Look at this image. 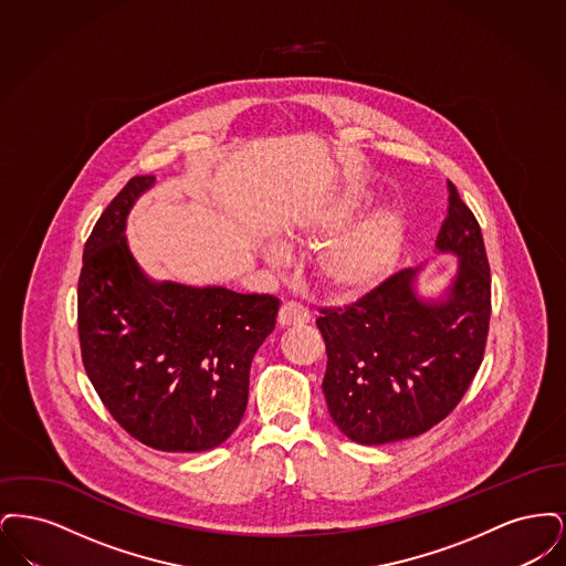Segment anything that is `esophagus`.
<instances>
[{"label":"esophagus","instance_id":"esophagus-1","mask_svg":"<svg viewBox=\"0 0 566 566\" xmlns=\"http://www.w3.org/2000/svg\"><path fill=\"white\" fill-rule=\"evenodd\" d=\"M277 323H280V326L310 323V312H307V307H303V305L296 303V301H286V303L280 307Z\"/></svg>","mask_w":566,"mask_h":566}]
</instances>
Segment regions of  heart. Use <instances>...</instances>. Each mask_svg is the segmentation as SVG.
<instances>
[{
    "instance_id": "b5f03b06",
    "label": "heart",
    "mask_w": 566,
    "mask_h": 566,
    "mask_svg": "<svg viewBox=\"0 0 566 566\" xmlns=\"http://www.w3.org/2000/svg\"><path fill=\"white\" fill-rule=\"evenodd\" d=\"M363 206L365 195L348 192L316 216L310 231L314 235H333L344 229ZM401 235L403 222L399 212L381 208L326 243L314 259V275L335 295H360L374 289L390 271L399 254ZM270 259L277 261V252H270Z\"/></svg>"
}]
</instances>
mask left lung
<instances>
[{"mask_svg":"<svg viewBox=\"0 0 566 566\" xmlns=\"http://www.w3.org/2000/svg\"><path fill=\"white\" fill-rule=\"evenodd\" d=\"M437 248L457 252L450 295H413L416 270H399L342 307H321L324 399L339 431L379 446L418 437L448 418L484 360L490 265L478 218L448 180Z\"/></svg>","mask_w":566,"mask_h":566,"instance_id":"left-lung-1","label":"left lung"}]
</instances>
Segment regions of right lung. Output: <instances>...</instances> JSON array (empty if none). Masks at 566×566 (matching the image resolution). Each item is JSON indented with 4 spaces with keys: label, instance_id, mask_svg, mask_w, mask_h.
<instances>
[{
    "label": "right lung",
    "instance_id": "obj_1",
    "mask_svg": "<svg viewBox=\"0 0 566 566\" xmlns=\"http://www.w3.org/2000/svg\"><path fill=\"white\" fill-rule=\"evenodd\" d=\"M155 176H135L84 243L78 337L84 371L109 416L161 452L229 439L248 403L250 365L280 301L229 289L155 284L125 242V218Z\"/></svg>",
    "mask_w": 566,
    "mask_h": 566
}]
</instances>
